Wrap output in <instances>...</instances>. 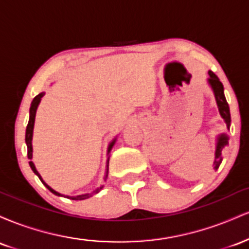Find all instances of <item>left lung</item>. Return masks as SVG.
Returning a JSON list of instances; mask_svg holds the SVG:
<instances>
[{
  "label": "left lung",
  "instance_id": "8db88e82",
  "mask_svg": "<svg viewBox=\"0 0 249 249\" xmlns=\"http://www.w3.org/2000/svg\"><path fill=\"white\" fill-rule=\"evenodd\" d=\"M208 82H210L211 87H212L214 91V96H215L216 104H218L219 112L221 115L222 118L227 125V127L230 128L231 125V113H230V107H228V103L226 101V97L224 95V85L219 81L218 76H215V73L213 71H208ZM228 145V138L226 134H220L218 137V142H216V151H215V158H214V168L218 170L222 161V151L225 150V147Z\"/></svg>",
  "mask_w": 249,
  "mask_h": 249
}]
</instances>
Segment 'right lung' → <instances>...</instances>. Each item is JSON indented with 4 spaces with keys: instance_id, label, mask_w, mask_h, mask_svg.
Masks as SVG:
<instances>
[{
    "instance_id": "1",
    "label": "right lung",
    "mask_w": 249,
    "mask_h": 249,
    "mask_svg": "<svg viewBox=\"0 0 249 249\" xmlns=\"http://www.w3.org/2000/svg\"><path fill=\"white\" fill-rule=\"evenodd\" d=\"M43 95H44V92L39 93V95H37V96L35 97V98L33 99V102H31V107H30V117H29V122H28V125H27V131H25V142H27V147H28V158L30 159L29 165H30L31 170H33V171H34V173H35L36 176L38 177L39 180H41V181L43 182V184L45 185V187H47L48 190L50 191V192H53V194H56V196H61V194H59L58 192H56V191H53V188L48 186V185L45 184L44 181H43V179L41 178V176H39V173L37 172V170H36L35 165H34V162L31 161V158H33V146H31V139H33L34 123H35V116H36V110H37V107H38V104H39V102H41V98L43 97ZM115 142H116V141H113V142H111V144H110V146H108V152H110L111 147L113 146V144H115ZM107 166H108V165H107ZM107 174H105V178H104V179H107ZM102 188H103V186H101L99 188H97V190H96V191H93L92 193L82 194V196H67V198H68V199H72V200H84V199L90 198V196H93V194H95V193H98L99 191L102 190Z\"/></svg>"
}]
</instances>
